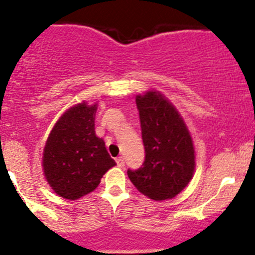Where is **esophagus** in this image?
<instances>
[{
  "label": "esophagus",
  "mask_w": 255,
  "mask_h": 255,
  "mask_svg": "<svg viewBox=\"0 0 255 255\" xmlns=\"http://www.w3.org/2000/svg\"><path fill=\"white\" fill-rule=\"evenodd\" d=\"M116 162H117V165L118 167H125V158L123 157H118L117 159H116Z\"/></svg>",
  "instance_id": "1"
}]
</instances>
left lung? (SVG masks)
Instances as JSON below:
<instances>
[{
  "instance_id": "1",
  "label": "left lung",
  "mask_w": 255,
  "mask_h": 255,
  "mask_svg": "<svg viewBox=\"0 0 255 255\" xmlns=\"http://www.w3.org/2000/svg\"><path fill=\"white\" fill-rule=\"evenodd\" d=\"M140 129L145 158L142 167L128 169L130 182L148 198L165 201L180 193L196 167L193 140L184 121L163 95H138Z\"/></svg>"
}]
</instances>
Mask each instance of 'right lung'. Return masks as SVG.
Masks as SVG:
<instances>
[{"mask_svg": "<svg viewBox=\"0 0 255 255\" xmlns=\"http://www.w3.org/2000/svg\"><path fill=\"white\" fill-rule=\"evenodd\" d=\"M96 112L97 105L78 103L62 115L47 138L42 157L44 177L62 198L75 201L93 192L116 165L105 140L96 135Z\"/></svg>", "mask_w": 255, "mask_h": 255, "instance_id": "1", "label": "right lung"}]
</instances>
